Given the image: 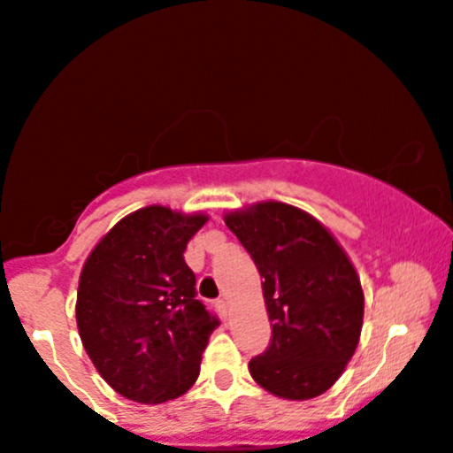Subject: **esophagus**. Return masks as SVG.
<instances>
[{"label": "esophagus", "mask_w": 453, "mask_h": 453, "mask_svg": "<svg viewBox=\"0 0 453 453\" xmlns=\"http://www.w3.org/2000/svg\"><path fill=\"white\" fill-rule=\"evenodd\" d=\"M227 306H230V303H227L226 298H219L217 300V309H219L223 315H227Z\"/></svg>", "instance_id": "obj_1"}]
</instances>
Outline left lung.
Instances as JSON below:
<instances>
[{"instance_id": "obj_1", "label": "left lung", "mask_w": 453, "mask_h": 453, "mask_svg": "<svg viewBox=\"0 0 453 453\" xmlns=\"http://www.w3.org/2000/svg\"><path fill=\"white\" fill-rule=\"evenodd\" d=\"M223 221L265 280L271 343L249 363L252 379L283 400L325 394L363 331L365 292L346 250L317 217L288 203H255Z\"/></svg>"}]
</instances>
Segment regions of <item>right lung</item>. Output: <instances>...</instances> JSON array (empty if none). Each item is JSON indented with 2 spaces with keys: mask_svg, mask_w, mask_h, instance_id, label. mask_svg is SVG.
Returning a JSON list of instances; mask_svg holds the SVG:
<instances>
[{
  "mask_svg": "<svg viewBox=\"0 0 453 453\" xmlns=\"http://www.w3.org/2000/svg\"><path fill=\"white\" fill-rule=\"evenodd\" d=\"M209 221L149 204L119 219L90 250L76 325L95 369L119 395L164 403L184 395L219 321L196 300L186 244Z\"/></svg>",
  "mask_w": 453,
  "mask_h": 453,
  "instance_id": "add662e5",
  "label": "right lung"
}]
</instances>
